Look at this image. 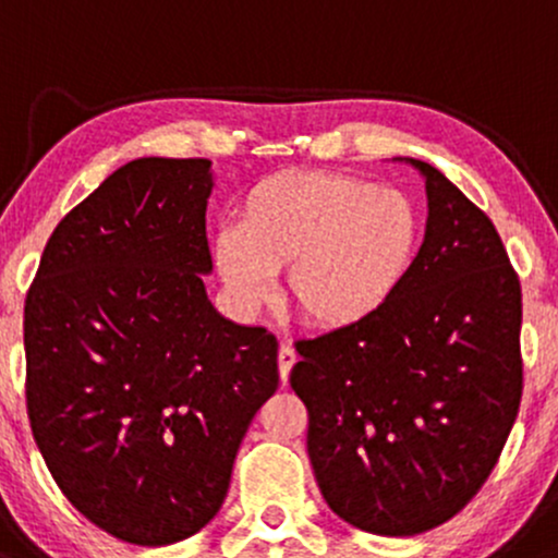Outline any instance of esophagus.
<instances>
[{
	"label": "esophagus",
	"instance_id": "obj_1",
	"mask_svg": "<svg viewBox=\"0 0 558 558\" xmlns=\"http://www.w3.org/2000/svg\"><path fill=\"white\" fill-rule=\"evenodd\" d=\"M295 361H298L295 348H292L290 342H281V348H279V377H281V381H284V385H287V379H290V372H292V366H295Z\"/></svg>",
	"mask_w": 558,
	"mask_h": 558
}]
</instances>
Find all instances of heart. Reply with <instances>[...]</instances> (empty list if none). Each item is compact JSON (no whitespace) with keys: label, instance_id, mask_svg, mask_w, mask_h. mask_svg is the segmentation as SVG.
Here are the masks:
<instances>
[{"label":"heart","instance_id":"heart-1","mask_svg":"<svg viewBox=\"0 0 558 558\" xmlns=\"http://www.w3.org/2000/svg\"><path fill=\"white\" fill-rule=\"evenodd\" d=\"M418 213L392 186L335 171H284L247 192L240 227L213 240L218 277L253 313L287 298L311 327L348 329L387 305L403 284L418 247Z\"/></svg>","mask_w":558,"mask_h":558}]
</instances>
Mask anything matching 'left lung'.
<instances>
[{
	"mask_svg": "<svg viewBox=\"0 0 558 558\" xmlns=\"http://www.w3.org/2000/svg\"><path fill=\"white\" fill-rule=\"evenodd\" d=\"M427 231L403 284L355 327L298 340L290 385L337 517L409 537L477 496L522 400V287L496 227L429 162Z\"/></svg>",
	"mask_w": 558,
	"mask_h": 558,
	"instance_id": "1",
	"label": "left lung"
}]
</instances>
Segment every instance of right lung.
I'll return each mask as SVG.
<instances>
[{"mask_svg":"<svg viewBox=\"0 0 558 558\" xmlns=\"http://www.w3.org/2000/svg\"><path fill=\"white\" fill-rule=\"evenodd\" d=\"M210 160L140 158L68 213L26 295V403L62 496L118 541L168 546L227 498L277 337L213 308Z\"/></svg>","mask_w":558,"mask_h":558,"instance_id":"add662e5","label":"right lung"}]
</instances>
